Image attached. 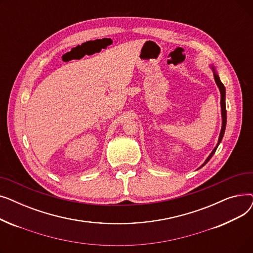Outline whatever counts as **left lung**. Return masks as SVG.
I'll use <instances>...</instances> for the list:
<instances>
[{"instance_id": "left-lung-1", "label": "left lung", "mask_w": 253, "mask_h": 253, "mask_svg": "<svg viewBox=\"0 0 253 253\" xmlns=\"http://www.w3.org/2000/svg\"><path fill=\"white\" fill-rule=\"evenodd\" d=\"M209 68L212 70V72H213V77H214V81L219 89V92H220V109H221V129H220V132H219V136H218V141H217V144L216 147L212 150V152L210 153V155L207 157V159L205 160V162L199 167V168H202L205 164H207V162L210 160L211 157L214 155L218 144L221 142L222 140V137H223V134H224V131H225V126H227V111H225V88L223 86V84L221 83L220 79H219V76L216 72V69L215 66L213 64H210Z\"/></svg>"}]
</instances>
